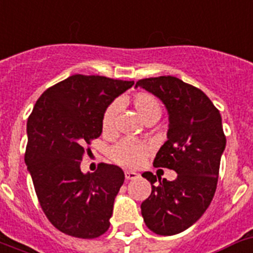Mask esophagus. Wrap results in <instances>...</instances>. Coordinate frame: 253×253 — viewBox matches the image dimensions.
<instances>
[{
	"mask_svg": "<svg viewBox=\"0 0 253 253\" xmlns=\"http://www.w3.org/2000/svg\"><path fill=\"white\" fill-rule=\"evenodd\" d=\"M125 177H126V180H133L136 179V177H139V173L132 172V171H126V172H125Z\"/></svg>",
	"mask_w": 253,
	"mask_h": 253,
	"instance_id": "1",
	"label": "esophagus"
}]
</instances>
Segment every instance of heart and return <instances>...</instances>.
I'll list each match as a JSON object with an SVG mask.
<instances>
[{
	"label": "heart",
	"instance_id": "heart-1",
	"mask_svg": "<svg viewBox=\"0 0 253 253\" xmlns=\"http://www.w3.org/2000/svg\"><path fill=\"white\" fill-rule=\"evenodd\" d=\"M133 108L140 116V118L146 122L149 120H158L161 117V104L158 99L150 92L139 91L131 99ZM117 105L110 104L105 109L101 120V128L103 132L110 135L114 131V122H116ZM150 148L146 144L132 139H125L114 145L110 150V157L114 162L127 169H136L149 156Z\"/></svg>",
	"mask_w": 253,
	"mask_h": 253
}]
</instances>
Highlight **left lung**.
Returning a JSON list of instances; mask_svg holds the SVG:
<instances>
[{"label":"left lung","instance_id":"1","mask_svg":"<svg viewBox=\"0 0 253 253\" xmlns=\"http://www.w3.org/2000/svg\"><path fill=\"white\" fill-rule=\"evenodd\" d=\"M137 86L159 97L169 112L167 141L153 165L177 172L173 181L143 173L152 193L141 203V215L153 233L179 234L205 213L215 195L226 145L221 114L202 90L172 76L144 78Z\"/></svg>","mask_w":253,"mask_h":253}]
</instances>
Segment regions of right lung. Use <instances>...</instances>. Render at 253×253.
<instances>
[{
    "label": "right lung",
    "mask_w": 253,
    "mask_h": 253,
    "mask_svg": "<svg viewBox=\"0 0 253 253\" xmlns=\"http://www.w3.org/2000/svg\"><path fill=\"white\" fill-rule=\"evenodd\" d=\"M133 81L74 74L48 87L27 122L25 165L48 221L64 234L94 239L109 229L116 195L125 181L118 166L81 171L84 152L101 135L105 109Z\"/></svg>",
    "instance_id": "right-lung-1"
}]
</instances>
